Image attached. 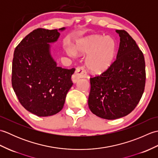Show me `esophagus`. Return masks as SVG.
<instances>
[{
  "mask_svg": "<svg viewBox=\"0 0 158 158\" xmlns=\"http://www.w3.org/2000/svg\"><path fill=\"white\" fill-rule=\"evenodd\" d=\"M87 77V74L85 71L81 67H78L76 69V71L75 74L73 75L72 80L74 83H76L79 79L81 78H85Z\"/></svg>",
  "mask_w": 158,
  "mask_h": 158,
  "instance_id": "1",
  "label": "esophagus"
}]
</instances>
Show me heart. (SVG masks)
<instances>
[{
  "instance_id": "heart-1",
  "label": "heart",
  "mask_w": 158,
  "mask_h": 158,
  "mask_svg": "<svg viewBox=\"0 0 158 158\" xmlns=\"http://www.w3.org/2000/svg\"><path fill=\"white\" fill-rule=\"evenodd\" d=\"M65 52L70 57L78 55L86 56L85 65L94 73H102L108 70L115 60L117 45L110 36L91 35L80 39L74 47L66 46Z\"/></svg>"
}]
</instances>
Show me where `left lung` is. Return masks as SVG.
I'll use <instances>...</instances> for the list:
<instances>
[{
  "label": "left lung",
  "instance_id": "obj_1",
  "mask_svg": "<svg viewBox=\"0 0 158 158\" xmlns=\"http://www.w3.org/2000/svg\"><path fill=\"white\" fill-rule=\"evenodd\" d=\"M115 31L120 37L116 60L101 75L90 78L89 108L94 115L106 119L121 118L132 112L145 85L143 52L126 31Z\"/></svg>",
  "mask_w": 158,
  "mask_h": 158
}]
</instances>
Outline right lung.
<instances>
[{
  "instance_id": "1",
  "label": "right lung",
  "mask_w": 158,
  "mask_h": 158,
  "mask_svg": "<svg viewBox=\"0 0 158 158\" xmlns=\"http://www.w3.org/2000/svg\"><path fill=\"white\" fill-rule=\"evenodd\" d=\"M58 30L38 28L16 47L12 64V86L19 102L39 117L60 112L73 85L75 69L58 66L52 55L51 43L58 41Z\"/></svg>"
}]
</instances>
